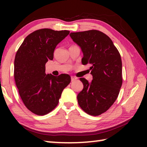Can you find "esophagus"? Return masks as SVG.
<instances>
[{
  "label": "esophagus",
  "instance_id": "obj_1",
  "mask_svg": "<svg viewBox=\"0 0 147 147\" xmlns=\"http://www.w3.org/2000/svg\"><path fill=\"white\" fill-rule=\"evenodd\" d=\"M77 78H76V77H74V76H71V82H73V81H74V80H76Z\"/></svg>",
  "mask_w": 147,
  "mask_h": 147
}]
</instances>
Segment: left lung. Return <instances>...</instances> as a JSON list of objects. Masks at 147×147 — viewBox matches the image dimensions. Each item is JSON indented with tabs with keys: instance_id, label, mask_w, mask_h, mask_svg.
I'll use <instances>...</instances> for the list:
<instances>
[{
	"instance_id": "left-lung-1",
	"label": "left lung",
	"mask_w": 147,
	"mask_h": 147,
	"mask_svg": "<svg viewBox=\"0 0 147 147\" xmlns=\"http://www.w3.org/2000/svg\"><path fill=\"white\" fill-rule=\"evenodd\" d=\"M71 38L80 47L83 65H90L93 80L84 84L77 99L80 108L89 115L97 116L108 110L115 102L123 83L122 61L119 52L111 39L96 30L71 32Z\"/></svg>"
}]
</instances>
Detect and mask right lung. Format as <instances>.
I'll return each instance as SVG.
<instances>
[{"label": "right lung", "mask_w": 147, "mask_h": 147, "mask_svg": "<svg viewBox=\"0 0 147 147\" xmlns=\"http://www.w3.org/2000/svg\"><path fill=\"white\" fill-rule=\"evenodd\" d=\"M69 30L43 28L30 34L17 51L14 61V78L19 95L32 113L44 115L59 102L62 91L71 82L69 74H45V64L53 60L54 51Z\"/></svg>", "instance_id": "1"}]
</instances>
